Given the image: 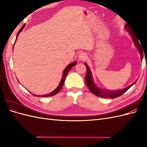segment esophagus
<instances>
[{
    "label": "esophagus",
    "mask_w": 147,
    "mask_h": 147,
    "mask_svg": "<svg viewBox=\"0 0 147 147\" xmlns=\"http://www.w3.org/2000/svg\"><path fill=\"white\" fill-rule=\"evenodd\" d=\"M87 57V55L85 53H80L78 55V59L81 61H83Z\"/></svg>",
    "instance_id": "34e87169"
}]
</instances>
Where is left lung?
Wrapping results in <instances>:
<instances>
[{
    "label": "left lung",
    "instance_id": "left-lung-1",
    "mask_svg": "<svg viewBox=\"0 0 147 147\" xmlns=\"http://www.w3.org/2000/svg\"><path fill=\"white\" fill-rule=\"evenodd\" d=\"M124 28L126 29V30L129 31V34L131 35V36L132 38L133 42H134L135 45L137 48L138 50L139 51V53L140 54L141 56V59L142 60L143 59V55H144V51H143V49H142V46L140 45V42H139L140 41L139 38H138L137 35L135 32H133V29L132 28H131V26L126 24L124 26ZM84 65L86 66V75L85 77V82L86 84L89 88V90L91 91L92 93H93L94 95L100 97H104V98H116V97H118L120 96H121L123 94L124 92H125L126 91H127L132 86L134 85V84L136 83V82H134L132 83L131 85L127 86V88L123 89V90H107V89H103V88H99L98 86H96V84L94 83V81H93V78L91 74V72L90 69V68L88 67V65L84 63Z\"/></svg>",
    "mask_w": 147,
    "mask_h": 147
}]
</instances>
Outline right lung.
Returning a JSON list of instances; mask_svg holds the SVG:
<instances>
[{"mask_svg":"<svg viewBox=\"0 0 147 147\" xmlns=\"http://www.w3.org/2000/svg\"><path fill=\"white\" fill-rule=\"evenodd\" d=\"M25 25H26V24H24L23 26H22L21 28L20 29V30L18 31V32L17 33V35H16V40H15V42H16V41L17 38H18V35H19V34H20V33L21 32L22 30H23V29H24V28L25 27ZM15 43H14V44H15ZM13 47H14V46H13ZM76 64H77V63H76V62H74V63H71V64H69L66 67L65 69H64V70L63 75V78H62V79H61V82H60V83L59 84L58 86H57L54 91H52V92H50V93H49V94H45V95H42V96H38V95H35H35H34V94H33V95H34V96H38V97H49V96H54V95L56 94L57 93H58V92L60 91V90H61L62 88H63V84H64V82H65V77H66L67 74V73L69 72V71L71 69H72L74 65H75ZM30 93H31V92H30Z\"/></svg>","mask_w":147,"mask_h":147,"instance_id":"1","label":"right lung"}]
</instances>
